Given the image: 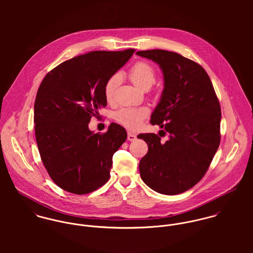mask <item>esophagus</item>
Wrapping results in <instances>:
<instances>
[{
	"label": "esophagus",
	"instance_id": "esophagus-1",
	"mask_svg": "<svg viewBox=\"0 0 253 253\" xmlns=\"http://www.w3.org/2000/svg\"><path fill=\"white\" fill-rule=\"evenodd\" d=\"M127 139H128L129 141L135 140V139H136V134H134V133L131 132V131H127Z\"/></svg>",
	"mask_w": 253,
	"mask_h": 253
}]
</instances>
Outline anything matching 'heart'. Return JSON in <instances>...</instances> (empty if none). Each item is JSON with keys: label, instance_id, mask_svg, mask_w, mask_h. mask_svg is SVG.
<instances>
[{"label": "heart", "instance_id": "b5f03b06", "mask_svg": "<svg viewBox=\"0 0 253 253\" xmlns=\"http://www.w3.org/2000/svg\"><path fill=\"white\" fill-rule=\"evenodd\" d=\"M128 76L135 85L144 90L149 89L156 81V72L154 67L145 61H138L134 63L128 71ZM118 81V76H112L104 85V97L108 102H111L113 100ZM148 114L149 110L146 107H126L118 110L114 114V118L118 123H120L124 126L129 129H135L140 126V124L148 116Z\"/></svg>", "mask_w": 253, "mask_h": 253}]
</instances>
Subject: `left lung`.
<instances>
[{
  "label": "left lung",
  "instance_id": "left-lung-1",
  "mask_svg": "<svg viewBox=\"0 0 253 253\" xmlns=\"http://www.w3.org/2000/svg\"><path fill=\"white\" fill-rule=\"evenodd\" d=\"M136 54L159 64L164 74L165 88L150 123L169 135L166 142L155 133L137 136L148 144L140 175L160 194H181L204 177L219 147V100L208 73L197 62L164 49Z\"/></svg>",
  "mask_w": 253,
  "mask_h": 253
}]
</instances>
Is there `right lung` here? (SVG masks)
<instances>
[{"instance_id": "1", "label": "right lung", "mask_w": 253, "mask_h": 253, "mask_svg": "<svg viewBox=\"0 0 253 253\" xmlns=\"http://www.w3.org/2000/svg\"><path fill=\"white\" fill-rule=\"evenodd\" d=\"M134 51H90L62 62L42 81L34 105L37 144L48 175L61 189L84 195L109 180L113 155L126 131L112 123L107 132L93 133L88 123L107 105L106 82Z\"/></svg>"}]
</instances>
